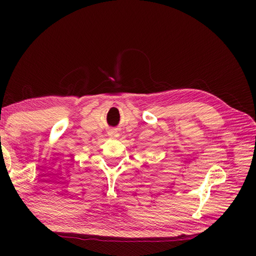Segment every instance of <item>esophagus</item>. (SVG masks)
<instances>
[{"mask_svg": "<svg viewBox=\"0 0 256 256\" xmlns=\"http://www.w3.org/2000/svg\"><path fill=\"white\" fill-rule=\"evenodd\" d=\"M108 134L110 135V136H111L112 138H116L118 136V132L116 131V130H110V131H108Z\"/></svg>", "mask_w": 256, "mask_h": 256, "instance_id": "1", "label": "esophagus"}]
</instances>
